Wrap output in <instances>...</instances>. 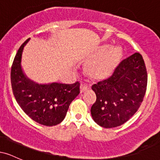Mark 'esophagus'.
<instances>
[{"instance_id":"esophagus-1","label":"esophagus","mask_w":160,"mask_h":160,"mask_svg":"<svg viewBox=\"0 0 160 160\" xmlns=\"http://www.w3.org/2000/svg\"><path fill=\"white\" fill-rule=\"evenodd\" d=\"M89 89V87H88V86H86V84H81L80 86V93H82L84 92H86L87 89Z\"/></svg>"}]
</instances>
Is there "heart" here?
<instances>
[{"label":"heart","mask_w":160,"mask_h":160,"mask_svg":"<svg viewBox=\"0 0 160 160\" xmlns=\"http://www.w3.org/2000/svg\"><path fill=\"white\" fill-rule=\"evenodd\" d=\"M102 54L98 58L88 62L84 68L86 76L95 81H104L110 78L123 57V49L120 46L104 45L99 51Z\"/></svg>","instance_id":"1"}]
</instances>
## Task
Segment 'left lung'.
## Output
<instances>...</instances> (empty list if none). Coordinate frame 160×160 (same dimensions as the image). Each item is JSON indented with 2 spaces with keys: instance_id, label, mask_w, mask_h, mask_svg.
<instances>
[{
  "instance_id": "obj_1",
  "label": "left lung",
  "mask_w": 160,
  "mask_h": 160,
  "mask_svg": "<svg viewBox=\"0 0 160 160\" xmlns=\"http://www.w3.org/2000/svg\"><path fill=\"white\" fill-rule=\"evenodd\" d=\"M147 83L144 59L135 52L120 62L111 78L92 86L96 95L91 108L93 120L106 128L125 123L140 107Z\"/></svg>"
}]
</instances>
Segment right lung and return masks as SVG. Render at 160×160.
<instances>
[{
  "instance_id": "add662e5",
  "label": "right lung",
  "mask_w": 160,
  "mask_h": 160,
  "mask_svg": "<svg viewBox=\"0 0 160 160\" xmlns=\"http://www.w3.org/2000/svg\"><path fill=\"white\" fill-rule=\"evenodd\" d=\"M28 39L16 53L11 69V84L14 96L26 114L47 126L58 125L65 119L72 101L80 93V83H38L29 79L22 68V56Z\"/></svg>"
}]
</instances>
